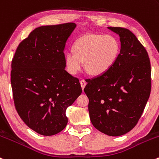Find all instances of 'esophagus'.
Segmentation results:
<instances>
[{
	"mask_svg": "<svg viewBox=\"0 0 159 159\" xmlns=\"http://www.w3.org/2000/svg\"><path fill=\"white\" fill-rule=\"evenodd\" d=\"M80 83H81V88H82V89H84V87H85V85H86V84H87L86 81H85L84 79H81V81H80Z\"/></svg>",
	"mask_w": 159,
	"mask_h": 159,
	"instance_id": "esophagus-1",
	"label": "esophagus"
}]
</instances>
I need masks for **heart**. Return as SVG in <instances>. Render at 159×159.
<instances>
[{"mask_svg":"<svg viewBox=\"0 0 159 159\" xmlns=\"http://www.w3.org/2000/svg\"><path fill=\"white\" fill-rule=\"evenodd\" d=\"M74 50H68L65 60L67 69L75 75L84 61L87 72L101 75L113 66L119 56L120 40L111 34H86L74 43Z\"/></svg>","mask_w":159,"mask_h":159,"instance_id":"heart-1","label":"heart"}]
</instances>
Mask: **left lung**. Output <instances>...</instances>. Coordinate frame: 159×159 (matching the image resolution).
Instances as JSON below:
<instances>
[{
  "instance_id": "left-lung-1",
  "label": "left lung",
  "mask_w": 159,
  "mask_h": 159,
  "mask_svg": "<svg viewBox=\"0 0 159 159\" xmlns=\"http://www.w3.org/2000/svg\"><path fill=\"white\" fill-rule=\"evenodd\" d=\"M108 29L120 36L119 56L107 71L87 79L84 91L93 126L119 136L133 129L143 114L151 92V64L146 49L131 31Z\"/></svg>"
}]
</instances>
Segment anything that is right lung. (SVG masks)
<instances>
[{
  "label": "right lung",
  "instance_id": "1",
  "mask_svg": "<svg viewBox=\"0 0 159 159\" xmlns=\"http://www.w3.org/2000/svg\"><path fill=\"white\" fill-rule=\"evenodd\" d=\"M74 23L36 28L18 46L11 62L14 106L39 134L52 136L68 123L66 110L82 92L78 78L65 70L66 41Z\"/></svg>",
  "mask_w": 159,
  "mask_h": 159
}]
</instances>
